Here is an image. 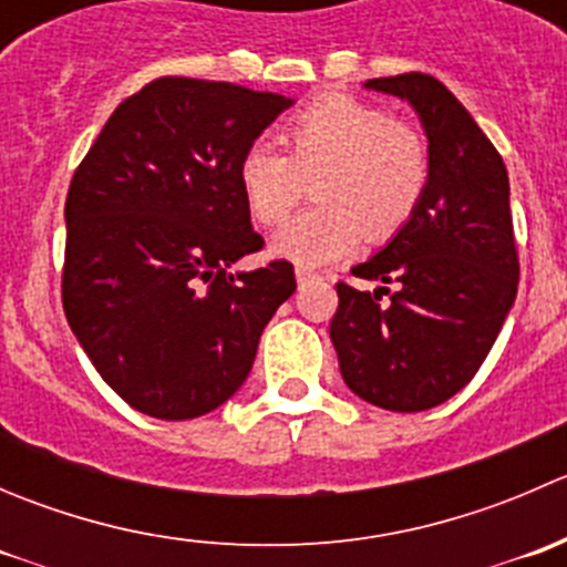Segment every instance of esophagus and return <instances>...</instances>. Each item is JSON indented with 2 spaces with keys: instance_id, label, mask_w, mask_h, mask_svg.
<instances>
[{
  "instance_id": "1",
  "label": "esophagus",
  "mask_w": 567,
  "mask_h": 567,
  "mask_svg": "<svg viewBox=\"0 0 567 567\" xmlns=\"http://www.w3.org/2000/svg\"><path fill=\"white\" fill-rule=\"evenodd\" d=\"M316 279H318V274L307 271V268H296V282H299V288H305V285L316 282Z\"/></svg>"
}]
</instances>
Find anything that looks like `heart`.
Masks as SVG:
<instances>
[{"label":"heart","instance_id":"b5f03b06","mask_svg":"<svg viewBox=\"0 0 567 567\" xmlns=\"http://www.w3.org/2000/svg\"><path fill=\"white\" fill-rule=\"evenodd\" d=\"M279 147L257 142L238 158V186L251 219L282 225L316 177L318 203L296 216L274 251L301 268L334 262L364 238L384 241L409 225L431 186V151L386 109L348 95H320L279 128Z\"/></svg>","mask_w":567,"mask_h":567}]
</instances>
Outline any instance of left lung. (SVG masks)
<instances>
[{"instance_id": "obj_1", "label": "left lung", "mask_w": 567, "mask_h": 567, "mask_svg": "<svg viewBox=\"0 0 567 567\" xmlns=\"http://www.w3.org/2000/svg\"><path fill=\"white\" fill-rule=\"evenodd\" d=\"M364 87L416 109L431 186L409 225L351 268L394 290L337 282L329 334L353 394L386 411H425L474 379L516 301L511 183L496 147L439 79L414 71ZM381 295L391 296L386 306Z\"/></svg>"}]
</instances>
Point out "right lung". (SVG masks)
Wrapping results in <instances>:
<instances>
[{"instance_id":"1","label":"right lung","mask_w":567,"mask_h":567,"mask_svg":"<svg viewBox=\"0 0 567 567\" xmlns=\"http://www.w3.org/2000/svg\"><path fill=\"white\" fill-rule=\"evenodd\" d=\"M293 101L230 82L153 79L128 95L65 199L62 310L131 409L194 420L236 394L293 262L230 266L262 249L238 158Z\"/></svg>"}]
</instances>
